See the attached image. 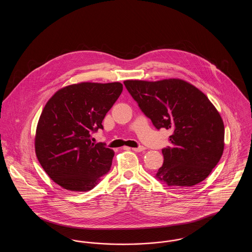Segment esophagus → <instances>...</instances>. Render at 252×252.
I'll return each mask as SVG.
<instances>
[{
    "label": "esophagus",
    "instance_id": "obj_1",
    "mask_svg": "<svg viewBox=\"0 0 252 252\" xmlns=\"http://www.w3.org/2000/svg\"><path fill=\"white\" fill-rule=\"evenodd\" d=\"M133 151H135V152H142V151H144V149H145V147L144 146H140V147H136V148H131Z\"/></svg>",
    "mask_w": 252,
    "mask_h": 252
}]
</instances>
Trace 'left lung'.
Returning a JSON list of instances; mask_svg holds the SVG:
<instances>
[{
	"label": "left lung",
	"mask_w": 252,
	"mask_h": 252,
	"mask_svg": "<svg viewBox=\"0 0 252 252\" xmlns=\"http://www.w3.org/2000/svg\"><path fill=\"white\" fill-rule=\"evenodd\" d=\"M128 93L157 129H172L170 146L156 179L168 186L191 187L203 181L224 151V123L203 93L182 79L126 80Z\"/></svg>",
	"instance_id": "left-lung-1"
}]
</instances>
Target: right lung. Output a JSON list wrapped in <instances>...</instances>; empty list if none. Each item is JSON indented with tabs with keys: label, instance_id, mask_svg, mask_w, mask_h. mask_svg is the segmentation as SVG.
Returning a JSON list of instances; mask_svg holds the SVG:
<instances>
[{
	"label": "right lung",
	"instance_id": "right-lung-1",
	"mask_svg": "<svg viewBox=\"0 0 252 252\" xmlns=\"http://www.w3.org/2000/svg\"><path fill=\"white\" fill-rule=\"evenodd\" d=\"M123 92L120 82H82L59 90L36 126L35 150L46 174L62 188L87 192L110 170L114 151L92 143L108 110Z\"/></svg>",
	"mask_w": 252,
	"mask_h": 252
}]
</instances>
